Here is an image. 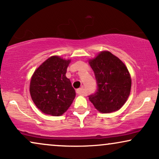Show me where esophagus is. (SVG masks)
Here are the masks:
<instances>
[{
  "instance_id": "obj_1",
  "label": "esophagus",
  "mask_w": 159,
  "mask_h": 159,
  "mask_svg": "<svg viewBox=\"0 0 159 159\" xmlns=\"http://www.w3.org/2000/svg\"><path fill=\"white\" fill-rule=\"evenodd\" d=\"M76 93H77L78 95H84V89L83 87L78 88L76 90Z\"/></svg>"
}]
</instances>
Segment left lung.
Listing matches in <instances>:
<instances>
[{
  "label": "left lung",
  "mask_w": 159,
  "mask_h": 159,
  "mask_svg": "<svg viewBox=\"0 0 159 159\" xmlns=\"http://www.w3.org/2000/svg\"><path fill=\"white\" fill-rule=\"evenodd\" d=\"M89 63L97 83L96 93L89 96L90 101L102 113L118 111L131 91L132 80L126 66L109 52H102Z\"/></svg>",
  "instance_id": "obj_1"
}]
</instances>
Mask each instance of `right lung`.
<instances>
[{"label": "right lung", "mask_w": 159, "mask_h": 159, "mask_svg": "<svg viewBox=\"0 0 159 159\" xmlns=\"http://www.w3.org/2000/svg\"><path fill=\"white\" fill-rule=\"evenodd\" d=\"M69 63V60L51 57L33 75L30 96L36 106L45 114L61 116L75 97L70 80L66 77Z\"/></svg>", "instance_id": "add662e5"}]
</instances>
